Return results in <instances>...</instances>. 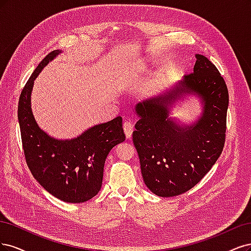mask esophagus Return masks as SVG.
Instances as JSON below:
<instances>
[{
    "instance_id": "1",
    "label": "esophagus",
    "mask_w": 251,
    "mask_h": 251,
    "mask_svg": "<svg viewBox=\"0 0 251 251\" xmlns=\"http://www.w3.org/2000/svg\"><path fill=\"white\" fill-rule=\"evenodd\" d=\"M124 128V132L126 134L127 139H130L132 136V131H133V124L131 122H125L123 125Z\"/></svg>"
}]
</instances>
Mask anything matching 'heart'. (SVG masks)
Wrapping results in <instances>:
<instances>
[{"instance_id":"obj_1","label":"heart","mask_w":251,"mask_h":251,"mask_svg":"<svg viewBox=\"0 0 251 251\" xmlns=\"http://www.w3.org/2000/svg\"><path fill=\"white\" fill-rule=\"evenodd\" d=\"M139 66L142 67V68H145V66H146V63H145L144 61H141V63H139Z\"/></svg>"}]
</instances>
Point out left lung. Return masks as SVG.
I'll use <instances>...</instances> for the list:
<instances>
[{
	"mask_svg": "<svg viewBox=\"0 0 251 251\" xmlns=\"http://www.w3.org/2000/svg\"><path fill=\"white\" fill-rule=\"evenodd\" d=\"M195 56L193 73L134 108L139 121L132 140L143 179L159 197H174L191 190L212 169L224 147L227 86L205 56ZM191 94L199 97L202 106L196 122L185 125L170 117L173 105Z\"/></svg>",
	"mask_w": 251,
	"mask_h": 251,
	"instance_id": "8db88e82",
	"label": "left lung"
}]
</instances>
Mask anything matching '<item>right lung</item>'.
<instances>
[{
	"instance_id": "obj_1",
	"label": "right lung",
	"mask_w": 251,
	"mask_h": 251,
	"mask_svg": "<svg viewBox=\"0 0 251 251\" xmlns=\"http://www.w3.org/2000/svg\"><path fill=\"white\" fill-rule=\"evenodd\" d=\"M61 53L55 50L40 61L23 88L18 108L23 149L32 175L56 198L82 203L99 193L109 151L125 141L122 118L90 127L77 137L58 140L36 123L31 108L34 80Z\"/></svg>"
}]
</instances>
